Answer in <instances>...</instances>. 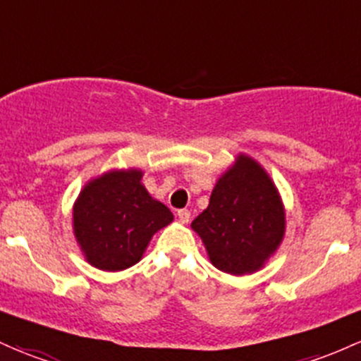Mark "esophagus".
I'll use <instances>...</instances> for the list:
<instances>
[{"instance_id": "34e87169", "label": "esophagus", "mask_w": 361, "mask_h": 361, "mask_svg": "<svg viewBox=\"0 0 361 361\" xmlns=\"http://www.w3.org/2000/svg\"><path fill=\"white\" fill-rule=\"evenodd\" d=\"M178 221H180L181 224H187L190 221V211H187V209H181V211H178Z\"/></svg>"}]
</instances>
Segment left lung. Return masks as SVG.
I'll use <instances>...</instances> for the list:
<instances>
[{
    "label": "left lung",
    "instance_id": "1",
    "mask_svg": "<svg viewBox=\"0 0 361 361\" xmlns=\"http://www.w3.org/2000/svg\"><path fill=\"white\" fill-rule=\"evenodd\" d=\"M192 229L214 267L233 276L253 274L279 248L286 214L267 171L240 154L217 180L209 207L193 219Z\"/></svg>",
    "mask_w": 361,
    "mask_h": 361
}]
</instances>
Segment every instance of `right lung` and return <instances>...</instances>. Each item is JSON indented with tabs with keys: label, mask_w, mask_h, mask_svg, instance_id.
Returning a JSON list of instances; mask_svg holds the SVG:
<instances>
[{
	"label": "right lung",
	"mask_w": 361,
	"mask_h": 361,
	"mask_svg": "<svg viewBox=\"0 0 361 361\" xmlns=\"http://www.w3.org/2000/svg\"><path fill=\"white\" fill-rule=\"evenodd\" d=\"M140 169H111L82 188L73 205V233L85 260L101 271H125L150 238L174 219L142 185Z\"/></svg>",
	"instance_id": "right-lung-1"
}]
</instances>
